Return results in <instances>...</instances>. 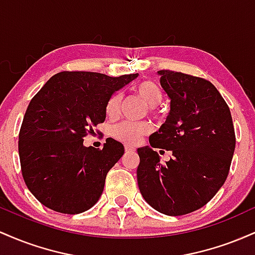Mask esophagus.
<instances>
[{
  "mask_svg": "<svg viewBox=\"0 0 255 255\" xmlns=\"http://www.w3.org/2000/svg\"><path fill=\"white\" fill-rule=\"evenodd\" d=\"M125 150H126V152H133L134 151V147H133V146L126 145L125 146Z\"/></svg>",
  "mask_w": 255,
  "mask_h": 255,
  "instance_id": "obj_1",
  "label": "esophagus"
}]
</instances>
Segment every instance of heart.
Listing matches in <instances>:
<instances>
[{"mask_svg":"<svg viewBox=\"0 0 255 255\" xmlns=\"http://www.w3.org/2000/svg\"><path fill=\"white\" fill-rule=\"evenodd\" d=\"M133 91L137 97L147 105L150 113L157 114L154 107H157L163 99V91L159 85L151 80H142L134 85ZM121 102L122 97L120 93H115L109 98L105 107V113L109 118H116L119 115ZM152 126L148 122L125 121L114 126L111 129V135L125 144L135 145L142 139V136L150 134Z\"/></svg>","mask_w":255,"mask_h":255,"instance_id":"obj_1","label":"heart"}]
</instances>
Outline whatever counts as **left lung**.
<instances>
[{"label": "left lung", "mask_w": 255, "mask_h": 255, "mask_svg": "<svg viewBox=\"0 0 255 255\" xmlns=\"http://www.w3.org/2000/svg\"><path fill=\"white\" fill-rule=\"evenodd\" d=\"M158 74L171 99L170 114L148 140L172 157L162 164L151 147L137 148V186L158 212L182 216L206 205L223 186L235 151V129L229 107L209 80L166 69Z\"/></svg>", "instance_id": "obj_1"}]
</instances>
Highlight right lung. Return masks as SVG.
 I'll list each match as a JSON object with an SVG mask.
<instances>
[{"instance_id":"1","label":"right lung","mask_w":255,"mask_h":255,"mask_svg":"<svg viewBox=\"0 0 255 255\" xmlns=\"http://www.w3.org/2000/svg\"><path fill=\"white\" fill-rule=\"evenodd\" d=\"M136 77L64 71L31 99L19 131L20 165L26 186L44 206L77 215L97 203L125 147L111 137L103 148L85 147L84 137L104 122L113 93Z\"/></svg>"}]
</instances>
